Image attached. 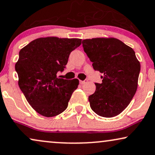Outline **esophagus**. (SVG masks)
<instances>
[{"mask_svg": "<svg viewBox=\"0 0 155 155\" xmlns=\"http://www.w3.org/2000/svg\"><path fill=\"white\" fill-rule=\"evenodd\" d=\"M80 84H81V85H82V84H86V82H87V81H86V80H85V81H81V80H80Z\"/></svg>", "mask_w": 155, "mask_h": 155, "instance_id": "obj_1", "label": "esophagus"}]
</instances>
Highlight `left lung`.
Wrapping results in <instances>:
<instances>
[{"label":"left lung","instance_id":"1","mask_svg":"<svg viewBox=\"0 0 155 155\" xmlns=\"http://www.w3.org/2000/svg\"><path fill=\"white\" fill-rule=\"evenodd\" d=\"M94 70L104 74L101 84L88 97L97 115L112 117L128 106L137 88L140 64L135 51L118 39L97 38L82 41Z\"/></svg>","mask_w":155,"mask_h":155}]
</instances>
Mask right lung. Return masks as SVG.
<instances>
[{"label":"right lung","mask_w":155,"mask_h":155,"mask_svg":"<svg viewBox=\"0 0 155 155\" xmlns=\"http://www.w3.org/2000/svg\"><path fill=\"white\" fill-rule=\"evenodd\" d=\"M81 44V39L47 37L36 39L20 49L15 66L18 85L39 114L53 117L67 109L79 81L60 79L57 72L63 71L70 53Z\"/></svg>","instance_id":"add662e5"}]
</instances>
